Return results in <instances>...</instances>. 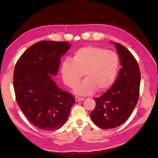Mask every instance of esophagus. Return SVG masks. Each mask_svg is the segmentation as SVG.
Wrapping results in <instances>:
<instances>
[{"label": "esophagus", "instance_id": "1", "mask_svg": "<svg viewBox=\"0 0 158 158\" xmlns=\"http://www.w3.org/2000/svg\"><path fill=\"white\" fill-rule=\"evenodd\" d=\"M75 99L76 102H82L84 100V98H81V97H79V96H76L75 97Z\"/></svg>", "mask_w": 158, "mask_h": 158}]
</instances>
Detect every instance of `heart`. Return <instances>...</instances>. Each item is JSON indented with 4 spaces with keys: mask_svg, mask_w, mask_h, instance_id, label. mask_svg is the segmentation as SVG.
Instances as JSON below:
<instances>
[{
    "mask_svg": "<svg viewBox=\"0 0 158 158\" xmlns=\"http://www.w3.org/2000/svg\"><path fill=\"white\" fill-rule=\"evenodd\" d=\"M119 60L113 51L95 46L80 48L74 53L73 60L66 59L61 65L62 78L66 85L74 88L83 77L85 80L75 88L80 95L102 92L111 86L118 73Z\"/></svg>",
    "mask_w": 158,
    "mask_h": 158,
    "instance_id": "obj_1",
    "label": "heart"
}]
</instances>
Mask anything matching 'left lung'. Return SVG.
<instances>
[{
  "instance_id": "left-lung-1",
  "label": "left lung",
  "mask_w": 158,
  "mask_h": 158,
  "mask_svg": "<svg viewBox=\"0 0 158 158\" xmlns=\"http://www.w3.org/2000/svg\"><path fill=\"white\" fill-rule=\"evenodd\" d=\"M121 68L113 86L99 98H95V107L90 117L103 129L120 126L131 116L140 94V70L135 56L125 46L115 44Z\"/></svg>"
}]
</instances>
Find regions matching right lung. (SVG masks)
<instances>
[{"mask_svg":"<svg viewBox=\"0 0 158 158\" xmlns=\"http://www.w3.org/2000/svg\"><path fill=\"white\" fill-rule=\"evenodd\" d=\"M70 47L66 41H39L23 52L14 68L17 103L32 125L41 130L60 128L75 102L73 95L59 88L52 78Z\"/></svg>","mask_w":158,"mask_h":158,"instance_id":"add662e5","label":"right lung"}]
</instances>
